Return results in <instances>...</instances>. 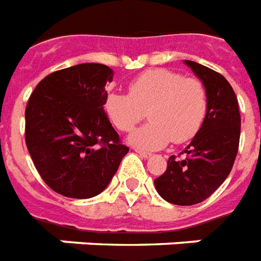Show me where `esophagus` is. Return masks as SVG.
Here are the masks:
<instances>
[{
	"instance_id": "34e87169",
	"label": "esophagus",
	"mask_w": 261,
	"mask_h": 261,
	"mask_svg": "<svg viewBox=\"0 0 261 261\" xmlns=\"http://www.w3.org/2000/svg\"><path fill=\"white\" fill-rule=\"evenodd\" d=\"M136 153H138L140 157H143V159H150V155H151V154L147 153V151H143V150H139V149H136Z\"/></svg>"
}]
</instances>
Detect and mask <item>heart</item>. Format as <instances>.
<instances>
[{
	"instance_id": "b5f03b06",
	"label": "heart",
	"mask_w": 261,
	"mask_h": 261,
	"mask_svg": "<svg viewBox=\"0 0 261 261\" xmlns=\"http://www.w3.org/2000/svg\"><path fill=\"white\" fill-rule=\"evenodd\" d=\"M110 122L121 132L132 130L147 112L150 122L129 136V143L159 150L189 142L204 122L208 94L204 83L168 69H150L135 77L126 93H110L104 101Z\"/></svg>"
}]
</instances>
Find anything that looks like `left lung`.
Here are the masks:
<instances>
[{
	"label": "left lung",
	"mask_w": 261,
	"mask_h": 261,
	"mask_svg": "<svg viewBox=\"0 0 261 261\" xmlns=\"http://www.w3.org/2000/svg\"><path fill=\"white\" fill-rule=\"evenodd\" d=\"M208 94V110L184 160L168 159L167 170L154 179L159 195L172 204L192 206L206 200L227 179L241 136L238 98L229 82L216 70L185 60Z\"/></svg>",
	"instance_id": "8db88e82"
}]
</instances>
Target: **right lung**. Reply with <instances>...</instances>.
I'll return each instance as SVG.
<instances>
[{"label": "right lung", "instance_id": "obj_1", "mask_svg": "<svg viewBox=\"0 0 261 261\" xmlns=\"http://www.w3.org/2000/svg\"><path fill=\"white\" fill-rule=\"evenodd\" d=\"M111 68L79 64L53 72L26 106V146L47 185L73 199L101 193L129 149L112 128L104 101Z\"/></svg>", "mask_w": 261, "mask_h": 261}]
</instances>
